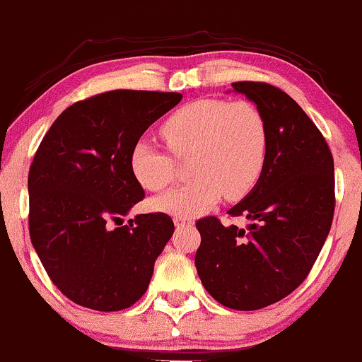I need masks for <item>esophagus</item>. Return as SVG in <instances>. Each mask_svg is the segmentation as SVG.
Wrapping results in <instances>:
<instances>
[{"label": "esophagus", "instance_id": "obj_1", "mask_svg": "<svg viewBox=\"0 0 362 362\" xmlns=\"http://www.w3.org/2000/svg\"><path fill=\"white\" fill-rule=\"evenodd\" d=\"M175 227H178V229H184V227H192L194 222L192 218H180V216H175Z\"/></svg>", "mask_w": 362, "mask_h": 362}]
</instances>
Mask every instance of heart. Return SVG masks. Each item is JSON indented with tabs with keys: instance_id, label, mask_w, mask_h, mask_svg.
Segmentation results:
<instances>
[{
	"instance_id": "b5f03b06",
	"label": "heart",
	"mask_w": 362,
	"mask_h": 362,
	"mask_svg": "<svg viewBox=\"0 0 362 362\" xmlns=\"http://www.w3.org/2000/svg\"><path fill=\"white\" fill-rule=\"evenodd\" d=\"M161 136L177 156L192 154L191 182L152 201L156 210L192 218L210 210L226 194L241 199L260 180L269 156V127L251 102L199 98L163 121ZM133 177L147 191H161L177 177L166 151L140 139L130 151Z\"/></svg>"
}]
</instances>
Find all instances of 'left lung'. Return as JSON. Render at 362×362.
<instances>
[{
    "instance_id": "obj_1",
    "label": "left lung",
    "mask_w": 362,
    "mask_h": 362,
    "mask_svg": "<svg viewBox=\"0 0 362 362\" xmlns=\"http://www.w3.org/2000/svg\"><path fill=\"white\" fill-rule=\"evenodd\" d=\"M265 116L269 156L248 196L229 211L246 229L216 216L196 222V269L216 302L257 310L279 302L309 276L328 238L334 211L333 156L322 133L283 90L267 83H232Z\"/></svg>"
}]
</instances>
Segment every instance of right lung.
I'll use <instances>...</instances> for the list:
<instances>
[{
	"mask_svg": "<svg viewBox=\"0 0 362 362\" xmlns=\"http://www.w3.org/2000/svg\"><path fill=\"white\" fill-rule=\"evenodd\" d=\"M180 100L171 91H105L67 107L41 140L28 178L30 241L53 284L78 305L123 310L149 288L175 227L166 213L123 226L144 199L130 151Z\"/></svg>",
	"mask_w": 362,
	"mask_h": 362,
	"instance_id": "1",
	"label": "right lung"
}]
</instances>
